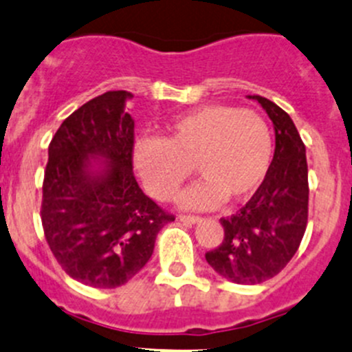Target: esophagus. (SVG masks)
<instances>
[{
  "label": "esophagus",
  "instance_id": "esophagus-1",
  "mask_svg": "<svg viewBox=\"0 0 352 352\" xmlns=\"http://www.w3.org/2000/svg\"><path fill=\"white\" fill-rule=\"evenodd\" d=\"M179 220L186 225H194V223H199L201 218L199 217H190V214H180Z\"/></svg>",
  "mask_w": 352,
  "mask_h": 352
}]
</instances>
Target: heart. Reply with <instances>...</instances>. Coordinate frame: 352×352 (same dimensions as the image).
<instances>
[{
	"label": "heart",
	"instance_id": "1",
	"mask_svg": "<svg viewBox=\"0 0 352 352\" xmlns=\"http://www.w3.org/2000/svg\"><path fill=\"white\" fill-rule=\"evenodd\" d=\"M272 156L274 142L265 118L227 104L196 108L170 122L163 139L141 138L132 148L135 172L160 201L179 192L194 165L203 179L179 199L190 210L249 199L267 179Z\"/></svg>",
	"mask_w": 352,
	"mask_h": 352
}]
</instances>
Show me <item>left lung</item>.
<instances>
[{
	"instance_id": "obj_1",
	"label": "left lung",
	"mask_w": 352,
	"mask_h": 352,
	"mask_svg": "<svg viewBox=\"0 0 352 352\" xmlns=\"http://www.w3.org/2000/svg\"><path fill=\"white\" fill-rule=\"evenodd\" d=\"M261 104L275 131V153L267 179L244 208L221 218L225 237L206 261L234 284L254 285L275 277L298 251L308 223L306 148L292 118L274 101Z\"/></svg>"
}]
</instances>
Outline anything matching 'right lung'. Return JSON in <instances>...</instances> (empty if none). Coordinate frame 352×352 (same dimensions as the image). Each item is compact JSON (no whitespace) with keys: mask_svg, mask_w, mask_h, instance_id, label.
<instances>
[{"mask_svg":"<svg viewBox=\"0 0 352 352\" xmlns=\"http://www.w3.org/2000/svg\"><path fill=\"white\" fill-rule=\"evenodd\" d=\"M127 91H108L75 110L47 148L44 235L75 280L115 289L149 261L158 232L175 218L149 199L132 172L134 118Z\"/></svg>","mask_w":352,"mask_h":352,"instance_id":"right-lung-1","label":"right lung"}]
</instances>
